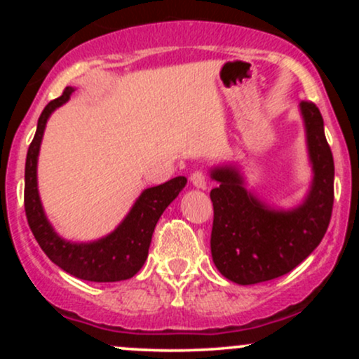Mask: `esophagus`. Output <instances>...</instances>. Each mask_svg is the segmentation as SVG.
Masks as SVG:
<instances>
[{
    "label": "esophagus",
    "mask_w": 359,
    "mask_h": 359,
    "mask_svg": "<svg viewBox=\"0 0 359 359\" xmlns=\"http://www.w3.org/2000/svg\"><path fill=\"white\" fill-rule=\"evenodd\" d=\"M191 182H192L194 187H197V189L208 187V179H205L204 172H201V170L194 172V174L191 175Z\"/></svg>",
    "instance_id": "obj_1"
}]
</instances>
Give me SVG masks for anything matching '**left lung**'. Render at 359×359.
Listing matches in <instances>:
<instances>
[{
  "label": "left lung",
  "mask_w": 359,
  "mask_h": 359,
  "mask_svg": "<svg viewBox=\"0 0 359 359\" xmlns=\"http://www.w3.org/2000/svg\"><path fill=\"white\" fill-rule=\"evenodd\" d=\"M314 179L306 201L290 211L259 203L245 189L234 167H217L211 177L214 221L211 253L216 269L240 285L288 273L323 241L334 204V160L324 135L323 114L314 102H300Z\"/></svg>",
  "instance_id": "obj_1"
}]
</instances>
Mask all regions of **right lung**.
<instances>
[{"label":"right lung","mask_w":359,"mask_h":359,"mask_svg":"<svg viewBox=\"0 0 359 359\" xmlns=\"http://www.w3.org/2000/svg\"><path fill=\"white\" fill-rule=\"evenodd\" d=\"M74 88L48 102L39 118L35 137L28 147L25 163V212L36 243L43 253L74 277L88 282H119L138 273L148 257L151 234L167 205L187 184L185 177H174L165 184L145 189L121 224L108 236L93 243L65 241L53 231L45 216L36 187V160L47 119L59 106L69 101Z\"/></svg>","instance_id":"obj_1"}]
</instances>
